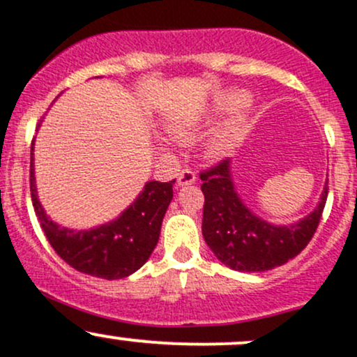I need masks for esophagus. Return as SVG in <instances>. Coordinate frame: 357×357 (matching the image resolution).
<instances>
[{
    "label": "esophagus",
    "instance_id": "1",
    "mask_svg": "<svg viewBox=\"0 0 357 357\" xmlns=\"http://www.w3.org/2000/svg\"><path fill=\"white\" fill-rule=\"evenodd\" d=\"M197 181V174L191 169H183L178 174V186H188Z\"/></svg>",
    "mask_w": 357,
    "mask_h": 357
}]
</instances>
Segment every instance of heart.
<instances>
[{"instance_id": "b5f03b06", "label": "heart", "mask_w": 357, "mask_h": 357, "mask_svg": "<svg viewBox=\"0 0 357 357\" xmlns=\"http://www.w3.org/2000/svg\"><path fill=\"white\" fill-rule=\"evenodd\" d=\"M248 107H250V104H248V96L243 90L227 89L213 97V100L208 104V107L204 111V114H202L200 118L191 119V121L172 123V125L169 126V130H171V133L174 135L178 140L191 142L202 133V130H204L205 126L212 125L217 119L238 111L232 116L231 121H229L219 133L213 135V138L208 142L207 149H205L207 157L213 160H220L226 155H229V153L236 149V145L241 142L243 135H245Z\"/></svg>"}]
</instances>
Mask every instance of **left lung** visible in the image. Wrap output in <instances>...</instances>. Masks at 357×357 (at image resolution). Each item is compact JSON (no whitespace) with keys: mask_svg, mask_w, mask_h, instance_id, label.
I'll use <instances>...</instances> for the list:
<instances>
[{"mask_svg":"<svg viewBox=\"0 0 357 357\" xmlns=\"http://www.w3.org/2000/svg\"><path fill=\"white\" fill-rule=\"evenodd\" d=\"M200 178L205 195L204 239L224 265L238 272H265L298 257L317 231L328 195L327 179L313 212L294 224L277 226L246 207L236 191L229 159Z\"/></svg>","mask_w":357,"mask_h":357,"instance_id":"1","label":"left lung"}]
</instances>
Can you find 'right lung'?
<instances>
[{
	"label": "right lung",
	"instance_id": "1",
	"mask_svg": "<svg viewBox=\"0 0 357 357\" xmlns=\"http://www.w3.org/2000/svg\"><path fill=\"white\" fill-rule=\"evenodd\" d=\"M174 181L145 183L142 193L121 215L102 226L77 231L56 224L40 205L33 172V144L30 147V195L47 241L75 270L100 279H125L149 260L159 241Z\"/></svg>",
	"mask_w": 357,
	"mask_h": 357
}]
</instances>
